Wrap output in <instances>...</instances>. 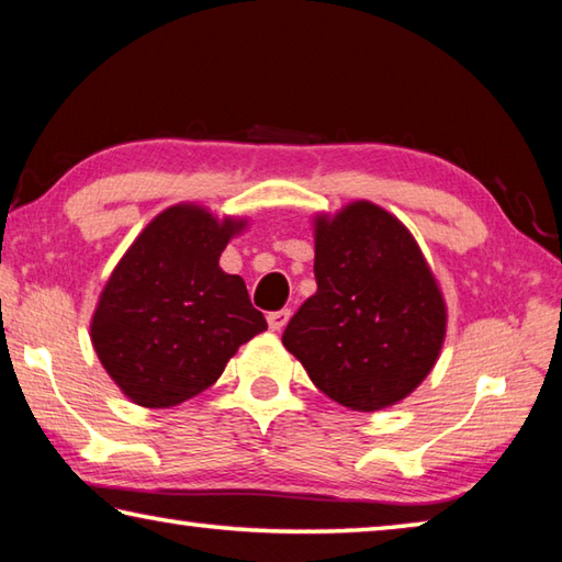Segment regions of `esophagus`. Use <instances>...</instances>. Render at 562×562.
Segmentation results:
<instances>
[{"mask_svg": "<svg viewBox=\"0 0 562 562\" xmlns=\"http://www.w3.org/2000/svg\"><path fill=\"white\" fill-rule=\"evenodd\" d=\"M288 319H290V310H278L268 315V325L272 331H280L284 325H288Z\"/></svg>", "mask_w": 562, "mask_h": 562, "instance_id": "34e87169", "label": "esophagus"}]
</instances>
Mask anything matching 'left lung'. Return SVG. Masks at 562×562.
Instances as JSON below:
<instances>
[{
	"mask_svg": "<svg viewBox=\"0 0 562 562\" xmlns=\"http://www.w3.org/2000/svg\"><path fill=\"white\" fill-rule=\"evenodd\" d=\"M315 280L282 345L331 402L355 412L402 402L431 372L446 331L439 284L414 237L372 203L319 217Z\"/></svg>",
	"mask_w": 562,
	"mask_h": 562,
	"instance_id": "left-lung-1",
	"label": "left lung"
}]
</instances>
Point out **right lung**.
Wrapping results in <instances>:
<instances>
[{
  "mask_svg": "<svg viewBox=\"0 0 562 562\" xmlns=\"http://www.w3.org/2000/svg\"><path fill=\"white\" fill-rule=\"evenodd\" d=\"M243 223L195 205L160 213L128 247L101 292L93 349L121 392L170 408L217 382L237 347L268 329L221 252Z\"/></svg>",
  "mask_w": 562,
  "mask_h": 562,
  "instance_id": "1",
  "label": "right lung"
}]
</instances>
